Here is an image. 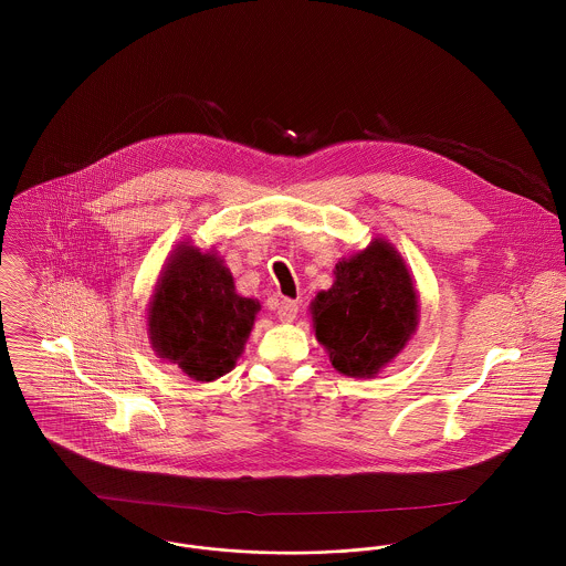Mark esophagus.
<instances>
[{
	"label": "esophagus",
	"instance_id": "34e87169",
	"mask_svg": "<svg viewBox=\"0 0 566 566\" xmlns=\"http://www.w3.org/2000/svg\"><path fill=\"white\" fill-rule=\"evenodd\" d=\"M276 314H279V318H281L283 323H292V321L298 316V303H296V301L285 298V301H281V303H279Z\"/></svg>",
	"mask_w": 566,
	"mask_h": 566
}]
</instances>
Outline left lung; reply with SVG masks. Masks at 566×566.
Listing matches in <instances>:
<instances>
[{"label": "left lung", "instance_id": "8db88e82", "mask_svg": "<svg viewBox=\"0 0 566 566\" xmlns=\"http://www.w3.org/2000/svg\"><path fill=\"white\" fill-rule=\"evenodd\" d=\"M316 337L335 370L373 377L392 361L416 328L418 301L403 259L388 242L335 265V283L312 303Z\"/></svg>", "mask_w": 566, "mask_h": 566}]
</instances>
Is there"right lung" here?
Listing matches in <instances>:
<instances>
[{
    "instance_id": "add662e5",
    "label": "right lung",
    "mask_w": 566,
    "mask_h": 566,
    "mask_svg": "<svg viewBox=\"0 0 566 566\" xmlns=\"http://www.w3.org/2000/svg\"><path fill=\"white\" fill-rule=\"evenodd\" d=\"M259 303L235 294L222 259L191 245L167 263L150 303L153 346L196 381H213L235 368Z\"/></svg>"
}]
</instances>
